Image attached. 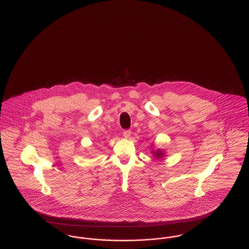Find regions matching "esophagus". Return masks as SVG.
Instances as JSON below:
<instances>
[{
    "label": "esophagus",
    "instance_id": "esophagus-1",
    "mask_svg": "<svg viewBox=\"0 0 249 249\" xmlns=\"http://www.w3.org/2000/svg\"><path fill=\"white\" fill-rule=\"evenodd\" d=\"M131 134H132L131 130H125V131H123V136H124L125 138H130Z\"/></svg>",
    "mask_w": 249,
    "mask_h": 249
}]
</instances>
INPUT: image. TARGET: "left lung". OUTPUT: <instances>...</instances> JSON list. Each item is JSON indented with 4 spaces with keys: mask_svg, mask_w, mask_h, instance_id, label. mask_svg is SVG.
Returning <instances> with one entry per match:
<instances>
[{
    "mask_svg": "<svg viewBox=\"0 0 249 249\" xmlns=\"http://www.w3.org/2000/svg\"><path fill=\"white\" fill-rule=\"evenodd\" d=\"M153 156L156 158H161L164 156V153L161 150H157L156 152H153Z\"/></svg>",
    "mask_w": 249,
    "mask_h": 249,
    "instance_id": "8db88e82",
    "label": "left lung"
}]
</instances>
